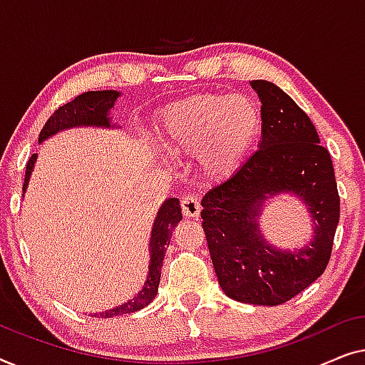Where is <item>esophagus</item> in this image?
Here are the masks:
<instances>
[{
  "label": "esophagus",
  "instance_id": "1",
  "mask_svg": "<svg viewBox=\"0 0 365 365\" xmlns=\"http://www.w3.org/2000/svg\"><path fill=\"white\" fill-rule=\"evenodd\" d=\"M182 212L187 218H197L202 212V205L195 195H188L182 200Z\"/></svg>",
  "mask_w": 365,
  "mask_h": 365
}]
</instances>
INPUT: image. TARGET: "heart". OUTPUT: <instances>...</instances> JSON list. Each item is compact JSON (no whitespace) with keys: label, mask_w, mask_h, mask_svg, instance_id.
<instances>
[{"label":"heart","mask_w":365,"mask_h":365,"mask_svg":"<svg viewBox=\"0 0 365 365\" xmlns=\"http://www.w3.org/2000/svg\"><path fill=\"white\" fill-rule=\"evenodd\" d=\"M263 115L258 104L241 94H198L160 114L158 137L177 157H198L210 182L233 177L258 145Z\"/></svg>","instance_id":"heart-1"}]
</instances>
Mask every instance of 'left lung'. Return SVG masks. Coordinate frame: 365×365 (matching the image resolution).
I'll return each instance as SVG.
<instances>
[{"instance_id": "1", "label": "left lung", "mask_w": 365, "mask_h": 365, "mask_svg": "<svg viewBox=\"0 0 365 365\" xmlns=\"http://www.w3.org/2000/svg\"><path fill=\"white\" fill-rule=\"evenodd\" d=\"M261 101L259 148L245 165L205 193L203 232L225 294L246 304L278 306L324 273L339 223L334 167L309 117L268 81H251ZM292 192L308 205L315 235L294 252L269 245L257 217L266 197Z\"/></svg>"}]
</instances>
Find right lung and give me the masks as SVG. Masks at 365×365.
<instances>
[{
    "label": "right lung",
    "instance_id": "right-lung-1",
    "mask_svg": "<svg viewBox=\"0 0 365 365\" xmlns=\"http://www.w3.org/2000/svg\"><path fill=\"white\" fill-rule=\"evenodd\" d=\"M120 92L117 91H89L76 97L74 101L68 102L63 107H59L53 115L46 122L43 130L39 133V143L46 138L53 137L54 133L66 129H73V127H115L110 124L109 110L114 107V102ZM36 157L38 153H33L26 163V177H24L23 192H26L31 172H33ZM182 220V208L178 198H168L162 203L158 210L155 222H153L152 235H150V266H148V276L145 284L140 291L137 292L135 297H132L124 304L114 307V309H107L104 312H96L92 314L94 317H114L122 314H130L142 307L148 306L153 297L157 296L158 284H160L162 274V263L163 256H165L167 246L170 245V238L173 230Z\"/></svg>",
    "mask_w": 365,
    "mask_h": 365
}]
</instances>
